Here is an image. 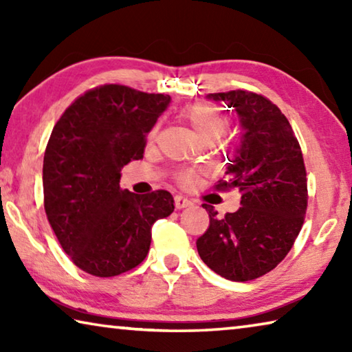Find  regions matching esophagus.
I'll return each instance as SVG.
<instances>
[{
	"label": "esophagus",
	"instance_id": "34e87169",
	"mask_svg": "<svg viewBox=\"0 0 352 352\" xmlns=\"http://www.w3.org/2000/svg\"><path fill=\"white\" fill-rule=\"evenodd\" d=\"M175 208L177 210H182V208H188L192 205V201L188 200L186 197H183V195H175Z\"/></svg>",
	"mask_w": 352,
	"mask_h": 352
}]
</instances>
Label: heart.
<instances>
[{
  "mask_svg": "<svg viewBox=\"0 0 352 352\" xmlns=\"http://www.w3.org/2000/svg\"><path fill=\"white\" fill-rule=\"evenodd\" d=\"M182 116L194 129V132L197 133L199 138L204 142H212L219 140L225 133V130L230 124L225 113L219 110L217 107L210 104H194L186 107L183 110ZM197 172L194 169H182L177 172L175 180L180 186L190 188L197 182Z\"/></svg>",
  "mask_w": 352,
  "mask_h": 352,
  "instance_id": "obj_1",
  "label": "heart"
}]
</instances>
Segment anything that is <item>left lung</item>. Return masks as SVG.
<instances>
[{
  "instance_id": "8db88e82",
  "label": "left lung",
  "mask_w": 352,
  "mask_h": 352,
  "mask_svg": "<svg viewBox=\"0 0 352 352\" xmlns=\"http://www.w3.org/2000/svg\"><path fill=\"white\" fill-rule=\"evenodd\" d=\"M208 99L223 100L241 119V147L214 189H237L242 206L219 217L214 206L204 205L210 226L197 239V252L217 275L252 281L287 256L305 223V160L287 118L262 94L233 90Z\"/></svg>"
}]
</instances>
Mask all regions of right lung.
Wrapping results in <instances>:
<instances>
[{
  "label": "right lung",
  "mask_w": 352,
  "mask_h": 352,
  "mask_svg": "<svg viewBox=\"0 0 352 352\" xmlns=\"http://www.w3.org/2000/svg\"><path fill=\"white\" fill-rule=\"evenodd\" d=\"M169 102V94L105 83L77 98L52 129L43 158L45 211L63 252L93 276L140 265L152 225L174 211L168 190L140 195L119 188L121 169L142 158L146 136Z\"/></svg>",
  "instance_id": "right-lung-1"
}]
</instances>
